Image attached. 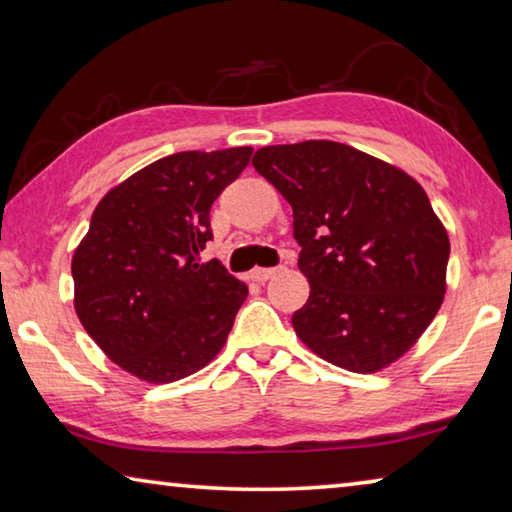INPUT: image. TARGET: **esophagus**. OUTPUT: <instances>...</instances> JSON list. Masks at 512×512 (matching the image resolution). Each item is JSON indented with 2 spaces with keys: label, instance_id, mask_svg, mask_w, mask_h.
<instances>
[{
  "label": "esophagus",
  "instance_id": "1",
  "mask_svg": "<svg viewBox=\"0 0 512 512\" xmlns=\"http://www.w3.org/2000/svg\"><path fill=\"white\" fill-rule=\"evenodd\" d=\"M277 273V268H253V273H250V277H253L255 282H266L271 280V277Z\"/></svg>",
  "mask_w": 512,
  "mask_h": 512
}]
</instances>
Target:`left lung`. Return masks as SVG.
Segmentation results:
<instances>
[{
    "instance_id": "1",
    "label": "left lung",
    "mask_w": 512,
    "mask_h": 512,
    "mask_svg": "<svg viewBox=\"0 0 512 512\" xmlns=\"http://www.w3.org/2000/svg\"><path fill=\"white\" fill-rule=\"evenodd\" d=\"M253 167L293 210L309 280L291 318L300 341L350 372L400 359L447 289L449 237L418 180L329 140L264 146Z\"/></svg>"
}]
</instances>
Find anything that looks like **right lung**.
Listing matches in <instances>:
<instances>
[{
  "mask_svg": "<svg viewBox=\"0 0 512 512\" xmlns=\"http://www.w3.org/2000/svg\"><path fill=\"white\" fill-rule=\"evenodd\" d=\"M250 155V146L167 155L94 210L72 257L74 309L94 343L137 379H183L228 341L248 287L201 253L212 239L210 207Z\"/></svg>",
  "mask_w": 512,
  "mask_h": 512,
  "instance_id": "obj_1",
  "label": "right lung"
}]
</instances>
